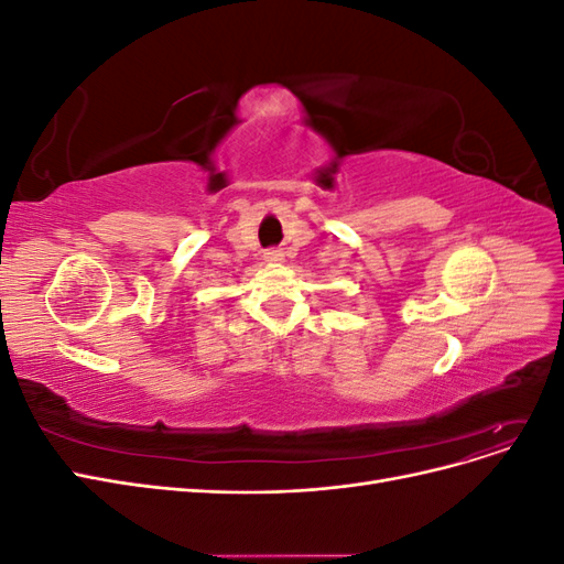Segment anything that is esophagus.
<instances>
[{"label": "esophagus", "instance_id": "34e87169", "mask_svg": "<svg viewBox=\"0 0 564 564\" xmlns=\"http://www.w3.org/2000/svg\"><path fill=\"white\" fill-rule=\"evenodd\" d=\"M263 259H265L268 263H278V261H282V251H280V249H265Z\"/></svg>", "mask_w": 564, "mask_h": 564}]
</instances>
